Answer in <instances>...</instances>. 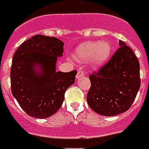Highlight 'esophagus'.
<instances>
[{
  "label": "esophagus",
  "instance_id": "1",
  "mask_svg": "<svg viewBox=\"0 0 149 149\" xmlns=\"http://www.w3.org/2000/svg\"><path fill=\"white\" fill-rule=\"evenodd\" d=\"M84 75V71H83V69H79L78 70V72H77V75L76 78L77 79H79L80 77H83Z\"/></svg>",
  "mask_w": 149,
  "mask_h": 149
}]
</instances>
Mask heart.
Wrapping results in <instances>:
<instances>
[{
	"mask_svg": "<svg viewBox=\"0 0 149 149\" xmlns=\"http://www.w3.org/2000/svg\"><path fill=\"white\" fill-rule=\"evenodd\" d=\"M111 46L107 42H86L77 47L74 56L77 61L87 62L92 59L95 66H100L109 58Z\"/></svg>",
	"mask_w": 149,
	"mask_h": 149,
	"instance_id": "b5f03b06",
	"label": "heart"
}]
</instances>
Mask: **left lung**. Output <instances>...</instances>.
I'll return each mask as SVG.
<instances>
[{
  "mask_svg": "<svg viewBox=\"0 0 149 149\" xmlns=\"http://www.w3.org/2000/svg\"><path fill=\"white\" fill-rule=\"evenodd\" d=\"M119 45L110 60L89 76L87 103L94 111L104 116L127 111L140 86L138 58L123 41Z\"/></svg>",
  "mask_w": 149,
  "mask_h": 149,
  "instance_id": "obj_1",
  "label": "left lung"
}]
</instances>
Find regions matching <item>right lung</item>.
<instances>
[{
	"label": "right lung",
	"mask_w": 149,
	"mask_h": 149,
	"mask_svg": "<svg viewBox=\"0 0 149 149\" xmlns=\"http://www.w3.org/2000/svg\"><path fill=\"white\" fill-rule=\"evenodd\" d=\"M63 46L58 38L35 35L22 43L13 57L11 91L30 116L46 119L54 115L62 107L67 88L74 83L76 70L56 71Z\"/></svg>",
	"instance_id": "1"
}]
</instances>
